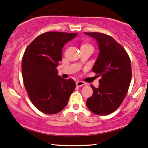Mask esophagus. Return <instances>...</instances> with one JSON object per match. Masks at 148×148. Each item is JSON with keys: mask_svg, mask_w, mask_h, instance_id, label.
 I'll list each match as a JSON object with an SVG mask.
<instances>
[{"mask_svg": "<svg viewBox=\"0 0 148 148\" xmlns=\"http://www.w3.org/2000/svg\"><path fill=\"white\" fill-rule=\"evenodd\" d=\"M76 84V86L78 87H81V86H84V85H86V83L83 81H77Z\"/></svg>", "mask_w": 148, "mask_h": 148, "instance_id": "34e87169", "label": "esophagus"}]
</instances>
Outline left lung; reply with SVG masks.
Returning a JSON list of instances; mask_svg holds the SVG:
<instances>
[{
    "instance_id": "left-lung-1",
    "label": "left lung",
    "mask_w": 148,
    "mask_h": 148,
    "mask_svg": "<svg viewBox=\"0 0 148 148\" xmlns=\"http://www.w3.org/2000/svg\"><path fill=\"white\" fill-rule=\"evenodd\" d=\"M96 39L99 54L92 72L101 76L99 86L91 85L93 94L86 101L92 112L101 116L112 113L121 106L132 79L131 61L125 49L110 36L99 32H84Z\"/></svg>"
}]
</instances>
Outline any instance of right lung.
Returning <instances> with one entry per match:
<instances>
[{"label": "right lung", "mask_w": 148, "mask_h": 148, "mask_svg": "<svg viewBox=\"0 0 148 148\" xmlns=\"http://www.w3.org/2000/svg\"><path fill=\"white\" fill-rule=\"evenodd\" d=\"M77 33L49 32L28 45L22 59L25 88L34 106L42 113L55 114L65 108L76 88L74 80L63 79L56 67L62 59L64 45Z\"/></svg>", "instance_id": "1"}]
</instances>
